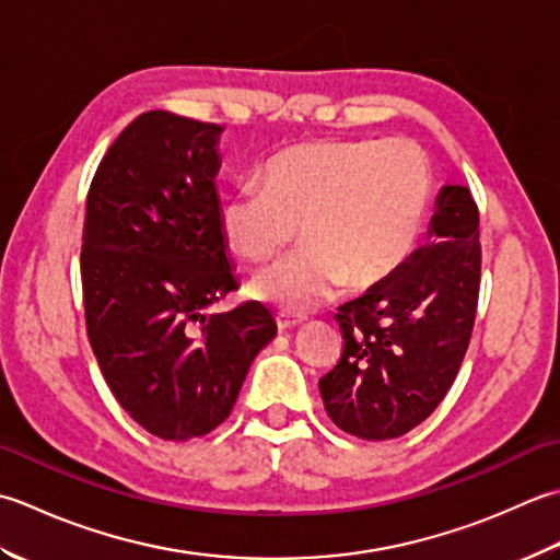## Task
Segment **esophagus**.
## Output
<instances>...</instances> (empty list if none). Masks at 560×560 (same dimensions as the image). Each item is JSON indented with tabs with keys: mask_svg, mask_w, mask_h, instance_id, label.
Returning a JSON list of instances; mask_svg holds the SVG:
<instances>
[{
	"mask_svg": "<svg viewBox=\"0 0 560 560\" xmlns=\"http://www.w3.org/2000/svg\"><path fill=\"white\" fill-rule=\"evenodd\" d=\"M302 322H304L302 316L284 314V312H280V314L276 316V324H278V328H280V330H290V328H294V326H300Z\"/></svg>",
	"mask_w": 560,
	"mask_h": 560,
	"instance_id": "esophagus-1",
	"label": "esophagus"
}]
</instances>
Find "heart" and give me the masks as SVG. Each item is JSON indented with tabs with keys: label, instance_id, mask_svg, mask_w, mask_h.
<instances>
[{
	"label": "heart",
	"instance_id": "obj_1",
	"mask_svg": "<svg viewBox=\"0 0 560 560\" xmlns=\"http://www.w3.org/2000/svg\"><path fill=\"white\" fill-rule=\"evenodd\" d=\"M432 198L425 152L410 140H318L276 152L260 188L232 192L220 208L226 246L268 264L300 226L302 248L254 282V294L304 314L340 284L372 290L394 278L423 232Z\"/></svg>",
	"mask_w": 560,
	"mask_h": 560
}]
</instances>
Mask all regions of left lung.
Listing matches in <instances>:
<instances>
[{
    "mask_svg": "<svg viewBox=\"0 0 560 560\" xmlns=\"http://www.w3.org/2000/svg\"><path fill=\"white\" fill-rule=\"evenodd\" d=\"M481 288L478 208L466 186H444L430 242L368 294L340 306L343 350L318 392L334 423L360 440L406 435L459 374Z\"/></svg>",
    "mask_w": 560,
    "mask_h": 560,
    "instance_id": "left-lung-1",
    "label": "left lung"
}]
</instances>
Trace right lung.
<instances>
[{"mask_svg": "<svg viewBox=\"0 0 560 560\" xmlns=\"http://www.w3.org/2000/svg\"><path fill=\"white\" fill-rule=\"evenodd\" d=\"M222 128L150 110L101 159L86 196L82 290L101 374L154 438L186 442L230 418L276 336L260 302L202 314L238 282L220 230Z\"/></svg>", "mask_w": 560, "mask_h": 560, "instance_id": "add662e5", "label": "right lung"}]
</instances>
